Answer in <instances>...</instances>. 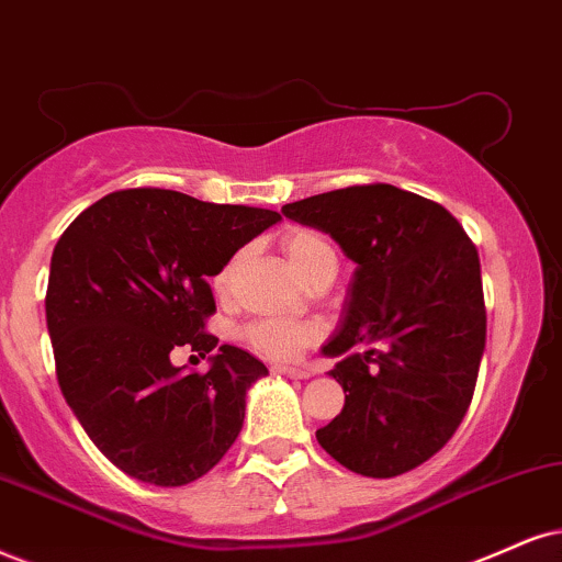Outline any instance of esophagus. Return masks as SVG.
<instances>
[{
  "mask_svg": "<svg viewBox=\"0 0 562 562\" xmlns=\"http://www.w3.org/2000/svg\"><path fill=\"white\" fill-rule=\"evenodd\" d=\"M270 370H273L276 375H286V378H296V380L310 378L307 370H300V367H289V364H273Z\"/></svg>",
  "mask_w": 562,
  "mask_h": 562,
  "instance_id": "esophagus-1",
  "label": "esophagus"
}]
</instances>
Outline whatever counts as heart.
<instances>
[{"instance_id":"heart-1","label":"heart","mask_w":562,"mask_h":562,"mask_svg":"<svg viewBox=\"0 0 562 562\" xmlns=\"http://www.w3.org/2000/svg\"><path fill=\"white\" fill-rule=\"evenodd\" d=\"M283 247H286L289 262H292V268L300 276L315 268L321 260H336L328 241L313 232L289 234ZM234 266H237V260L221 268V273L216 276V286H226L228 279H232ZM317 336H321V328L315 323L292 321V317H260V321L249 323L245 328V341L270 359H296L310 344L317 341Z\"/></svg>"}]
</instances>
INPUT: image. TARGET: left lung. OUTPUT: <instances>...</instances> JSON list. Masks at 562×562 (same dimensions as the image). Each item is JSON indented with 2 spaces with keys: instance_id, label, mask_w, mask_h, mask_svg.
<instances>
[{
  "instance_id": "8db88e82",
  "label": "left lung",
  "mask_w": 562,
  "mask_h": 562,
  "mask_svg": "<svg viewBox=\"0 0 562 562\" xmlns=\"http://www.w3.org/2000/svg\"><path fill=\"white\" fill-rule=\"evenodd\" d=\"M357 262L341 325L323 346L338 357L341 414L315 438L338 463L387 480L412 472L459 429L484 355L480 255L459 221L393 184H359L281 207Z\"/></svg>"
}]
</instances>
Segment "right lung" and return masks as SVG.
<instances>
[{"mask_svg":"<svg viewBox=\"0 0 562 562\" xmlns=\"http://www.w3.org/2000/svg\"><path fill=\"white\" fill-rule=\"evenodd\" d=\"M281 216L175 190H120L80 213L52 255L46 325L67 406L135 480L182 487L237 440L245 396L268 367L205 334L211 276ZM187 345L212 367L184 373Z\"/></svg>","mask_w":562,"mask_h":562,"instance_id":"add662e5","label":"right lung"}]
</instances>
